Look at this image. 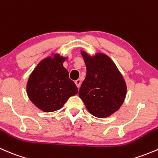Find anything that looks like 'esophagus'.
<instances>
[{
    "instance_id": "1",
    "label": "esophagus",
    "mask_w": 158,
    "mask_h": 158,
    "mask_svg": "<svg viewBox=\"0 0 158 158\" xmlns=\"http://www.w3.org/2000/svg\"><path fill=\"white\" fill-rule=\"evenodd\" d=\"M75 83H76V86H77L78 88L79 89V87H80V85H81V80H80V79H77V80L75 81Z\"/></svg>"
}]
</instances>
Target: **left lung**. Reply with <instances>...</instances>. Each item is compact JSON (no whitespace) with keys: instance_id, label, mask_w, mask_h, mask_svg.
<instances>
[{"instance_id":"left-lung-1","label":"left lung","mask_w":158,"mask_h":158,"mask_svg":"<svg viewBox=\"0 0 158 158\" xmlns=\"http://www.w3.org/2000/svg\"><path fill=\"white\" fill-rule=\"evenodd\" d=\"M86 77L79 95L92 115L109 117L120 109L127 94V85L122 73L109 56L102 52L90 56L81 51Z\"/></svg>"}]
</instances>
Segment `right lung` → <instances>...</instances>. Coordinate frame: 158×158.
Instances as JSON below:
<instances>
[{"label":"right lung","mask_w":158,"mask_h":158,"mask_svg":"<svg viewBox=\"0 0 158 158\" xmlns=\"http://www.w3.org/2000/svg\"><path fill=\"white\" fill-rule=\"evenodd\" d=\"M67 59L58 53L41 60L27 83V93L35 106L45 112L61 109L71 96L78 93V88L69 78V72L63 67Z\"/></svg>","instance_id":"right-lung-1"}]
</instances>
